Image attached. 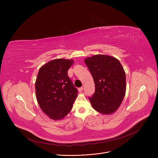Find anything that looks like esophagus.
Masks as SVG:
<instances>
[{
  "label": "esophagus",
  "instance_id": "esophagus-1",
  "mask_svg": "<svg viewBox=\"0 0 158 158\" xmlns=\"http://www.w3.org/2000/svg\"><path fill=\"white\" fill-rule=\"evenodd\" d=\"M78 90H79V92H82V90H83V88H82V87L79 88H78Z\"/></svg>",
  "mask_w": 158,
  "mask_h": 158
}]
</instances>
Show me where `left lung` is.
I'll list each match as a JSON object with an SVG mask.
<instances>
[{"instance_id":"left-lung-1","label":"left lung","mask_w":158,"mask_h":158,"mask_svg":"<svg viewBox=\"0 0 158 158\" xmlns=\"http://www.w3.org/2000/svg\"><path fill=\"white\" fill-rule=\"evenodd\" d=\"M92 75L95 91L89 97L94 109L110 114L118 108L126 90V77L120 62L107 55H95L85 60Z\"/></svg>"}]
</instances>
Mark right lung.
I'll use <instances>...</instances> for the list:
<instances>
[{"instance_id":"1","label":"right lung","mask_w":158,"mask_h":158,"mask_svg":"<svg viewBox=\"0 0 158 158\" xmlns=\"http://www.w3.org/2000/svg\"><path fill=\"white\" fill-rule=\"evenodd\" d=\"M73 60L56 59L40 69L35 82L41 110L50 118L61 120L71 111L78 90L68 76Z\"/></svg>"}]
</instances>
